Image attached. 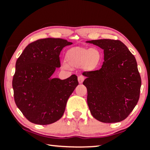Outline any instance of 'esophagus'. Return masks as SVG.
Segmentation results:
<instances>
[{
	"label": "esophagus",
	"mask_w": 150,
	"mask_h": 150,
	"mask_svg": "<svg viewBox=\"0 0 150 150\" xmlns=\"http://www.w3.org/2000/svg\"><path fill=\"white\" fill-rule=\"evenodd\" d=\"M84 80H85V77L83 76H79L78 77V81H79V83L80 84L83 83Z\"/></svg>",
	"instance_id": "obj_1"
}]
</instances>
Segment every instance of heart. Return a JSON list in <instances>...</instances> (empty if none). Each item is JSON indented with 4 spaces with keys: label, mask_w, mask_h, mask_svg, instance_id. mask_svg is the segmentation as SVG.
<instances>
[{
    "label": "heart",
    "mask_w": 150,
    "mask_h": 150,
    "mask_svg": "<svg viewBox=\"0 0 150 150\" xmlns=\"http://www.w3.org/2000/svg\"><path fill=\"white\" fill-rule=\"evenodd\" d=\"M102 53L97 48L74 47L65 54V61L69 67L83 66L87 70L97 67L101 62Z\"/></svg>",
    "instance_id": "b5f03b06"
}]
</instances>
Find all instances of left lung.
Segmentation results:
<instances>
[{
  "instance_id": "left-lung-1",
  "label": "left lung",
  "mask_w": 150,
  "mask_h": 150,
  "mask_svg": "<svg viewBox=\"0 0 150 150\" xmlns=\"http://www.w3.org/2000/svg\"><path fill=\"white\" fill-rule=\"evenodd\" d=\"M104 50V63L98 70L83 72L87 104L94 118L104 123L124 120L137 105L141 79L134 55L120 40L87 41Z\"/></svg>"
}]
</instances>
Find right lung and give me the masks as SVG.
I'll list each match as a JSON object with an SVG mask.
<instances>
[{"label":"right lung","instance_id":"obj_1","mask_svg":"<svg viewBox=\"0 0 150 150\" xmlns=\"http://www.w3.org/2000/svg\"><path fill=\"white\" fill-rule=\"evenodd\" d=\"M71 42L61 38L41 39L26 47L16 63L12 86L16 106L33 124L48 125L61 118L67 100L79 85L73 74L51 79L61 66L59 54Z\"/></svg>","mask_w":150,"mask_h":150}]
</instances>
